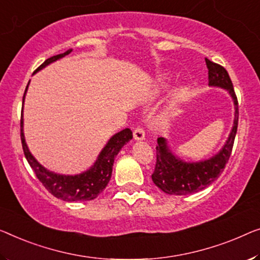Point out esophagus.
I'll list each match as a JSON object with an SVG mask.
<instances>
[{
    "label": "esophagus",
    "instance_id": "1",
    "mask_svg": "<svg viewBox=\"0 0 260 260\" xmlns=\"http://www.w3.org/2000/svg\"><path fill=\"white\" fill-rule=\"evenodd\" d=\"M133 137L135 140H145V132H143L142 128L140 127H138V128H135L133 132Z\"/></svg>",
    "mask_w": 260,
    "mask_h": 260
}]
</instances>
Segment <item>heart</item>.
I'll return each instance as SVG.
<instances>
[{
  "instance_id": "obj_1",
  "label": "heart",
  "mask_w": 260,
  "mask_h": 260,
  "mask_svg": "<svg viewBox=\"0 0 260 260\" xmlns=\"http://www.w3.org/2000/svg\"><path fill=\"white\" fill-rule=\"evenodd\" d=\"M168 81H169V78H168V77H166V78L162 79L161 86L162 87L167 86ZM188 94H189V91L185 86H180V87H177L175 91H174L172 100H170L169 105L167 106V108H166L164 112H162V114L160 115V120L162 122L167 123L168 121H170V119H172L174 115L177 113L179 108L182 105H183V103L185 102V100H187Z\"/></svg>"
}]
</instances>
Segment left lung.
Returning <instances> with one entry per match:
<instances>
[{
  "label": "left lung",
  "mask_w": 260,
  "mask_h": 260,
  "mask_svg": "<svg viewBox=\"0 0 260 260\" xmlns=\"http://www.w3.org/2000/svg\"><path fill=\"white\" fill-rule=\"evenodd\" d=\"M210 87L228 91L235 107L234 125L225 143L210 157L199 161H185L173 152L167 139L157 138L156 166L152 180L157 188L168 195L184 196L203 190L217 180L229 161L238 127V102L226 70L205 58Z\"/></svg>",
  "instance_id": "8db88e82"
}]
</instances>
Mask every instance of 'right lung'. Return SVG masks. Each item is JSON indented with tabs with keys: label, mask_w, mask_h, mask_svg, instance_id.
Here are the masks:
<instances>
[{
	"label": "right lung",
	"mask_w": 260,
	"mask_h": 260,
	"mask_svg": "<svg viewBox=\"0 0 260 260\" xmlns=\"http://www.w3.org/2000/svg\"><path fill=\"white\" fill-rule=\"evenodd\" d=\"M72 52V49H69L63 53L56 55L51 58H48L43 64L38 68L37 73L41 70L48 67V65L55 63L56 60H59L61 58L68 56L69 53ZM30 80L26 85L24 95H23V107H24L25 94L28 91ZM24 119H23V108H22V119H21V140L23 152H24L25 158L28 160L30 167L36 174L38 180L42 182V184L48 189L49 192H51L57 199L63 200L65 202H80V201H92L94 200L100 192L104 191L106 185L111 180L112 176V168L115 157L118 153L127 142H129L133 139V134L129 128H125L118 132L114 135L108 139L106 145L100 150L96 160L94 161L90 168L84 170L79 174L75 175H65V174H59L51 172L46 169L43 165L36 160V157L31 154L28 145H26L25 137H24Z\"/></svg>",
	"instance_id": "right-lung-1"
}]
</instances>
